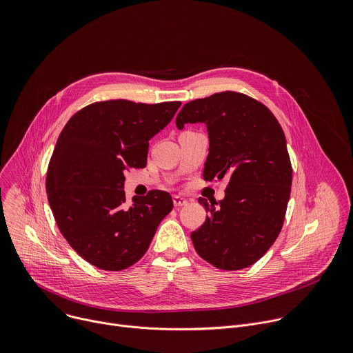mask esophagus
I'll return each instance as SVG.
<instances>
[{
  "mask_svg": "<svg viewBox=\"0 0 353 353\" xmlns=\"http://www.w3.org/2000/svg\"><path fill=\"white\" fill-rule=\"evenodd\" d=\"M187 203H188V201H187L185 198H183V196H180V195H173V205H174L176 208L184 207V205H187Z\"/></svg>",
  "mask_w": 353,
  "mask_h": 353,
  "instance_id": "esophagus-1",
  "label": "esophagus"
}]
</instances>
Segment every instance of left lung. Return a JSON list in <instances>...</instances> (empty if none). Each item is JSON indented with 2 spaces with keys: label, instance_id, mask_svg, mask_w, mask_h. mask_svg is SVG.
Instances as JSON below:
<instances>
[{
  "label": "left lung",
  "instance_id": "left-lung-1",
  "mask_svg": "<svg viewBox=\"0 0 353 353\" xmlns=\"http://www.w3.org/2000/svg\"><path fill=\"white\" fill-rule=\"evenodd\" d=\"M187 123L207 125L204 179L229 177L219 203L198 199L210 214L191 233L195 251L219 270L253 265L276 240L286 214L292 166L285 134L263 103L236 92L188 102L176 117L179 130Z\"/></svg>",
  "mask_w": 353,
  "mask_h": 353
}]
</instances>
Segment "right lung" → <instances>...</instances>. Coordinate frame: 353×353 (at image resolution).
I'll use <instances>...</instances> for the list:
<instances>
[{"label": "right lung", "mask_w": 353, "mask_h": 353, "mask_svg": "<svg viewBox=\"0 0 353 353\" xmlns=\"http://www.w3.org/2000/svg\"><path fill=\"white\" fill-rule=\"evenodd\" d=\"M180 106L108 100L83 108L63 128L47 169V198L60 232L92 265L121 271L135 264L173 210L161 190L125 204L124 172L146 166L149 139Z\"/></svg>", "instance_id": "obj_1"}]
</instances>
